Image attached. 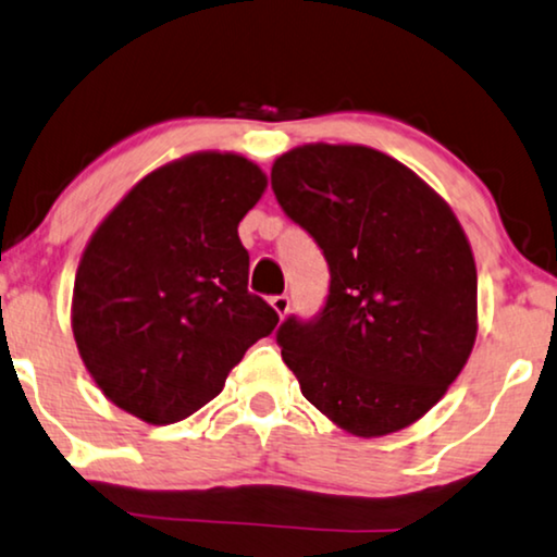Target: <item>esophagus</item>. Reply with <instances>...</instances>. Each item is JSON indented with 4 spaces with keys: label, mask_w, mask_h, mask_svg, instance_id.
<instances>
[{
    "label": "esophagus",
    "mask_w": 557,
    "mask_h": 557,
    "mask_svg": "<svg viewBox=\"0 0 557 557\" xmlns=\"http://www.w3.org/2000/svg\"><path fill=\"white\" fill-rule=\"evenodd\" d=\"M270 306L274 308V313H277L280 318H285L287 310H290V298H287V295H272Z\"/></svg>",
    "instance_id": "34e87169"
}]
</instances>
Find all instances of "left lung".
Masks as SVG:
<instances>
[{
	"instance_id": "8db88e82",
	"label": "left lung",
	"mask_w": 557,
	"mask_h": 557,
	"mask_svg": "<svg viewBox=\"0 0 557 557\" xmlns=\"http://www.w3.org/2000/svg\"><path fill=\"white\" fill-rule=\"evenodd\" d=\"M272 190L331 272L323 308L277 329L302 397L364 438L407 428L446 395L476 338L461 224L412 170L361 145L295 147L274 160Z\"/></svg>"
}]
</instances>
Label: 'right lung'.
<instances>
[{
	"label": "right lung",
	"mask_w": 557,
	"mask_h": 557,
	"mask_svg": "<svg viewBox=\"0 0 557 557\" xmlns=\"http://www.w3.org/2000/svg\"><path fill=\"white\" fill-rule=\"evenodd\" d=\"M267 177L239 154L198 152L154 170L103 219L81 257L73 336L122 410L170 425L224 389L280 315L247 290L239 221Z\"/></svg>",
	"instance_id": "1"
}]
</instances>
